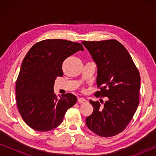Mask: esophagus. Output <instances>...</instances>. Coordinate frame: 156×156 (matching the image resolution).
I'll use <instances>...</instances> for the list:
<instances>
[{
    "label": "esophagus",
    "instance_id": "1",
    "mask_svg": "<svg viewBox=\"0 0 156 156\" xmlns=\"http://www.w3.org/2000/svg\"><path fill=\"white\" fill-rule=\"evenodd\" d=\"M78 101L81 104H84V103H86V102H87V101L84 99V98H79Z\"/></svg>",
    "mask_w": 156,
    "mask_h": 156
}]
</instances>
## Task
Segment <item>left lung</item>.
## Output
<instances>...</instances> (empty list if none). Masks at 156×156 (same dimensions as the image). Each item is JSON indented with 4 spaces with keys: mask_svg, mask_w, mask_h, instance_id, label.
Masks as SVG:
<instances>
[{
    "mask_svg": "<svg viewBox=\"0 0 156 156\" xmlns=\"http://www.w3.org/2000/svg\"><path fill=\"white\" fill-rule=\"evenodd\" d=\"M97 67L96 94L106 97L101 105L89 101L94 110L87 127L102 137L116 136L126 129L139 104L140 77L131 55L116 40L83 41Z\"/></svg>",
    "mask_w": 156,
    "mask_h": 156,
    "instance_id": "obj_1",
    "label": "left lung"
}]
</instances>
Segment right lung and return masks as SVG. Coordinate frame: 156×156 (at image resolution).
I'll return each mask as SVG.
<instances>
[{"label": "right lung", "instance_id": "right-lung-1", "mask_svg": "<svg viewBox=\"0 0 156 156\" xmlns=\"http://www.w3.org/2000/svg\"><path fill=\"white\" fill-rule=\"evenodd\" d=\"M82 44L66 40H44L34 44L23 59L16 81L19 112L25 123L37 131H48L62 122L68 108L76 102L74 94L57 97L54 93L57 76L63 75L62 63Z\"/></svg>", "mask_w": 156, "mask_h": 156}]
</instances>
